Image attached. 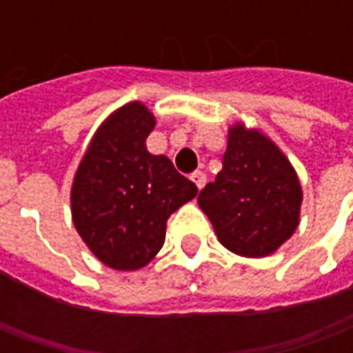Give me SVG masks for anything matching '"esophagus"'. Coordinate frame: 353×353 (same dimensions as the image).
Segmentation results:
<instances>
[{
    "label": "esophagus",
    "instance_id": "34e87169",
    "mask_svg": "<svg viewBox=\"0 0 353 353\" xmlns=\"http://www.w3.org/2000/svg\"><path fill=\"white\" fill-rule=\"evenodd\" d=\"M191 179L194 181V185L199 187V191L206 185V174H204V172H194V174H191Z\"/></svg>",
    "mask_w": 353,
    "mask_h": 353
}]
</instances>
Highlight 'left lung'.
<instances>
[{
    "instance_id": "8db88e82",
    "label": "left lung",
    "mask_w": 353,
    "mask_h": 353,
    "mask_svg": "<svg viewBox=\"0 0 353 353\" xmlns=\"http://www.w3.org/2000/svg\"><path fill=\"white\" fill-rule=\"evenodd\" d=\"M303 187L293 164L259 128H229L223 168L199 194L217 240L240 257L261 259L293 236Z\"/></svg>"
}]
</instances>
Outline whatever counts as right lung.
I'll use <instances>...</instances> for the list:
<instances>
[{
    "mask_svg": "<svg viewBox=\"0 0 353 353\" xmlns=\"http://www.w3.org/2000/svg\"><path fill=\"white\" fill-rule=\"evenodd\" d=\"M154 124L141 101L115 109L94 132L73 176V225L113 270L149 265L164 244L170 215L199 192L168 157L147 151Z\"/></svg>",
    "mask_w": 353,
    "mask_h": 353,
    "instance_id": "add662e5",
    "label": "right lung"
}]
</instances>
